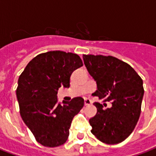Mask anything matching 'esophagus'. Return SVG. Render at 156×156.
<instances>
[{
    "label": "esophagus",
    "instance_id": "34e87169",
    "mask_svg": "<svg viewBox=\"0 0 156 156\" xmlns=\"http://www.w3.org/2000/svg\"><path fill=\"white\" fill-rule=\"evenodd\" d=\"M84 105L87 106V105H92V101L90 99H88V98H85L84 99Z\"/></svg>",
    "mask_w": 156,
    "mask_h": 156
}]
</instances>
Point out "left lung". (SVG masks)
<instances>
[{
    "label": "left lung",
    "mask_w": 156,
    "mask_h": 156,
    "mask_svg": "<svg viewBox=\"0 0 156 156\" xmlns=\"http://www.w3.org/2000/svg\"><path fill=\"white\" fill-rule=\"evenodd\" d=\"M87 70L97 83L94 93L112 102L107 109L96 102L97 114L89 119L92 134L105 144L124 141L134 130L140 115L143 80L131 66L112 56L83 55Z\"/></svg>",
    "instance_id": "left-lung-1"
}]
</instances>
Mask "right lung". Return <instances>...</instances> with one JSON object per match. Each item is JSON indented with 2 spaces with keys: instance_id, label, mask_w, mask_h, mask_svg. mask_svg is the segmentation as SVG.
Masks as SVG:
<instances>
[{
  "instance_id": "right-lung-1",
  "label": "right lung",
  "mask_w": 156,
  "mask_h": 156,
  "mask_svg": "<svg viewBox=\"0 0 156 156\" xmlns=\"http://www.w3.org/2000/svg\"><path fill=\"white\" fill-rule=\"evenodd\" d=\"M82 66L78 55L51 51L32 59L19 77L20 115L36 140L44 146L64 144L73 119L83 107L81 97L60 104L57 96L59 88H69L73 72Z\"/></svg>"
}]
</instances>
